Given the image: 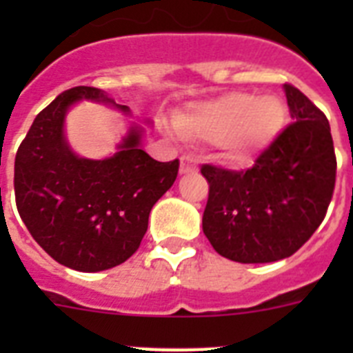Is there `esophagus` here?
I'll return each instance as SVG.
<instances>
[{"label": "esophagus", "instance_id": "esophagus-1", "mask_svg": "<svg viewBox=\"0 0 353 353\" xmlns=\"http://www.w3.org/2000/svg\"><path fill=\"white\" fill-rule=\"evenodd\" d=\"M196 168H198V162H196V159L191 157V155H183V157L180 159V173L182 174L192 173V171H196Z\"/></svg>", "mask_w": 353, "mask_h": 353}]
</instances>
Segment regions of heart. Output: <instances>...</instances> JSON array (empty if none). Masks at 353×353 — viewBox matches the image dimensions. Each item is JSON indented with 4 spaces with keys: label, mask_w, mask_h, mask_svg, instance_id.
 Instances as JSON below:
<instances>
[{
    "label": "heart",
    "mask_w": 353,
    "mask_h": 353,
    "mask_svg": "<svg viewBox=\"0 0 353 353\" xmlns=\"http://www.w3.org/2000/svg\"><path fill=\"white\" fill-rule=\"evenodd\" d=\"M285 118V105L276 97L230 93L179 114L174 129L189 141L217 143L228 164L244 166L276 139Z\"/></svg>",
    "instance_id": "b5f03b06"
}]
</instances>
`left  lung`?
I'll return each instance as SVG.
<instances>
[{
	"label": "left lung",
	"instance_id": "8db88e82",
	"mask_svg": "<svg viewBox=\"0 0 353 353\" xmlns=\"http://www.w3.org/2000/svg\"><path fill=\"white\" fill-rule=\"evenodd\" d=\"M293 121L245 171L203 164L208 201L203 233L221 256L270 263L292 256L327 214L336 183V154L325 114L285 84Z\"/></svg>",
	"mask_w": 353,
	"mask_h": 353
}]
</instances>
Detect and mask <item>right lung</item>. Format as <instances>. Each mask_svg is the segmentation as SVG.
<instances>
[{
  "label": "right lung",
  "instance_id": "obj_1",
  "mask_svg": "<svg viewBox=\"0 0 353 353\" xmlns=\"http://www.w3.org/2000/svg\"><path fill=\"white\" fill-rule=\"evenodd\" d=\"M81 99L127 105L93 86L65 90L37 114L15 155L19 215L52 260L79 272H101L129 260L148 228V215L179 174V159L159 162L130 129L104 161L77 157L63 136L68 108Z\"/></svg>",
  "mask_w": 353,
  "mask_h": 353
}]
</instances>
